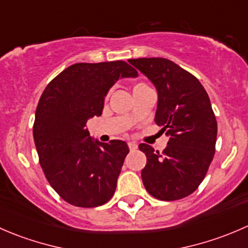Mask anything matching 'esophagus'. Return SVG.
Instances as JSON below:
<instances>
[{
	"label": "esophagus",
	"instance_id": "1",
	"mask_svg": "<svg viewBox=\"0 0 248 248\" xmlns=\"http://www.w3.org/2000/svg\"><path fill=\"white\" fill-rule=\"evenodd\" d=\"M128 147L131 151H134V150H137V147H138V145H137L136 141H129L128 142Z\"/></svg>",
	"mask_w": 248,
	"mask_h": 248
}]
</instances>
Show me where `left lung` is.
I'll return each mask as SVG.
<instances>
[{"instance_id": "8db88e82", "label": "left lung", "mask_w": 248, "mask_h": 248, "mask_svg": "<svg viewBox=\"0 0 248 248\" xmlns=\"http://www.w3.org/2000/svg\"><path fill=\"white\" fill-rule=\"evenodd\" d=\"M150 79L158 93L155 122L169 137L162 154L140 144L146 155L141 179L159 201H177L193 193L215 155L217 121L210 98L198 79L163 57L128 60Z\"/></svg>"}]
</instances>
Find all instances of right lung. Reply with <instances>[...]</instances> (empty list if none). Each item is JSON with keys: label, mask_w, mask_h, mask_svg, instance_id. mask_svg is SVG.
<instances>
[{"label": "right lung", "mask_w": 248, "mask_h": 248, "mask_svg": "<svg viewBox=\"0 0 248 248\" xmlns=\"http://www.w3.org/2000/svg\"><path fill=\"white\" fill-rule=\"evenodd\" d=\"M137 76L124 61L76 63L54 78L42 93L34 116V144L50 186L69 204L96 207L114 196L128 145L93 140L86 122L101 116L104 98L120 78Z\"/></svg>", "instance_id": "right-lung-1"}]
</instances>
